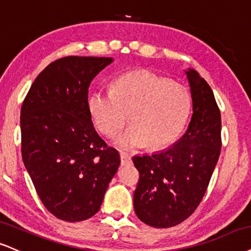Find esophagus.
Masks as SVG:
<instances>
[{"label":"esophagus","instance_id":"1","mask_svg":"<svg viewBox=\"0 0 251 251\" xmlns=\"http://www.w3.org/2000/svg\"><path fill=\"white\" fill-rule=\"evenodd\" d=\"M120 162H122V166L131 165L132 164V156L127 154V153L122 152L120 153Z\"/></svg>","mask_w":251,"mask_h":251}]
</instances>
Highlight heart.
Returning a JSON list of instances; mask_svg holds the SVG:
<instances>
[{
    "label": "heart",
    "instance_id": "b5f03b06",
    "mask_svg": "<svg viewBox=\"0 0 251 251\" xmlns=\"http://www.w3.org/2000/svg\"><path fill=\"white\" fill-rule=\"evenodd\" d=\"M185 86L149 71L119 77L111 91L98 90L89 99L96 127L114 137L128 119L131 125L117 138L120 149H161L176 139L191 112Z\"/></svg>",
    "mask_w": 251,
    "mask_h": 251
}]
</instances>
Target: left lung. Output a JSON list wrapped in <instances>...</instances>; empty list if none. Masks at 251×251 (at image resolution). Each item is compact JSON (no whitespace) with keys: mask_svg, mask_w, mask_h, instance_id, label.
Returning <instances> with one entry per match:
<instances>
[{"mask_svg":"<svg viewBox=\"0 0 251 251\" xmlns=\"http://www.w3.org/2000/svg\"><path fill=\"white\" fill-rule=\"evenodd\" d=\"M186 74L193 116L185 135L170 149L133 158L140 175L134 212L154 228L174 227L195 212L221 152V113L212 89L195 70Z\"/></svg>","mask_w":251,"mask_h":251,"instance_id":"8db88e82","label":"left lung"}]
</instances>
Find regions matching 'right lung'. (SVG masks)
I'll use <instances>...</instances> for the list:
<instances>
[{
  "label": "right lung",
  "instance_id": "1",
  "mask_svg": "<svg viewBox=\"0 0 251 251\" xmlns=\"http://www.w3.org/2000/svg\"><path fill=\"white\" fill-rule=\"evenodd\" d=\"M108 57L69 56L36 77L21 107L22 159L42 203L78 222L98 212L120 156L97 133L89 86Z\"/></svg>",
  "mask_w": 251,
  "mask_h": 251
}]
</instances>
